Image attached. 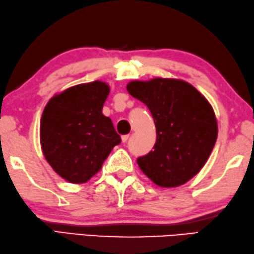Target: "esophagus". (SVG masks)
Returning a JSON list of instances; mask_svg holds the SVG:
<instances>
[{"mask_svg": "<svg viewBox=\"0 0 254 254\" xmlns=\"http://www.w3.org/2000/svg\"><path fill=\"white\" fill-rule=\"evenodd\" d=\"M128 138H129V134H124V136H122V141L126 142L128 140Z\"/></svg>", "mask_w": 254, "mask_h": 254, "instance_id": "1", "label": "esophagus"}]
</instances>
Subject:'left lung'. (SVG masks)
<instances>
[{
  "label": "left lung",
  "mask_w": 254,
  "mask_h": 254,
  "mask_svg": "<svg viewBox=\"0 0 254 254\" xmlns=\"http://www.w3.org/2000/svg\"><path fill=\"white\" fill-rule=\"evenodd\" d=\"M127 91L148 106L157 129L153 150L137 159L139 168L160 188L189 182L205 165L218 136L210 103L180 79L131 81Z\"/></svg>",
  "instance_id": "obj_1"
}]
</instances>
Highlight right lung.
<instances>
[{
  "mask_svg": "<svg viewBox=\"0 0 254 254\" xmlns=\"http://www.w3.org/2000/svg\"><path fill=\"white\" fill-rule=\"evenodd\" d=\"M110 94L103 81L82 83L55 94L40 120L45 159L62 179L73 184L90 181L121 137L102 110Z\"/></svg>",
  "mask_w": 254,
  "mask_h": 254,
  "instance_id": "right-lung-1",
  "label": "right lung"
}]
</instances>
